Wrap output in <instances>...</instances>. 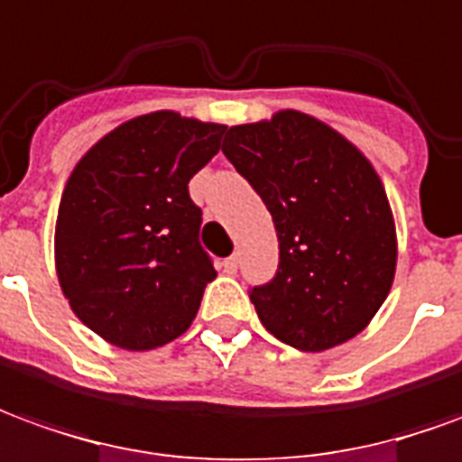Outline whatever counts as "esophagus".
<instances>
[{"label": "esophagus", "instance_id": "obj_1", "mask_svg": "<svg viewBox=\"0 0 462 462\" xmlns=\"http://www.w3.org/2000/svg\"><path fill=\"white\" fill-rule=\"evenodd\" d=\"M238 263H241V256H238V254H234V256H228L224 261V271L226 273H236Z\"/></svg>", "mask_w": 462, "mask_h": 462}]
</instances>
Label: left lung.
I'll list each match as a JSON object with an SVG mask.
<instances>
[{
  "label": "left lung",
  "instance_id": "obj_1",
  "mask_svg": "<svg viewBox=\"0 0 462 462\" xmlns=\"http://www.w3.org/2000/svg\"><path fill=\"white\" fill-rule=\"evenodd\" d=\"M221 152L276 226V276L248 289L268 333L299 351L361 333L395 273L393 216L371 163L300 111L231 126Z\"/></svg>",
  "mask_w": 462,
  "mask_h": 462
}]
</instances>
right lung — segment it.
<instances>
[{"mask_svg":"<svg viewBox=\"0 0 462 462\" xmlns=\"http://www.w3.org/2000/svg\"><path fill=\"white\" fill-rule=\"evenodd\" d=\"M224 132L153 111L106 134L69 176L54 238L59 283L81 323L119 348L179 338L216 278L189 181Z\"/></svg>","mask_w":462,"mask_h":462,"instance_id":"right-lung-1","label":"right lung"}]
</instances>
